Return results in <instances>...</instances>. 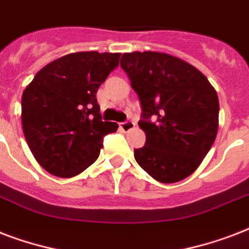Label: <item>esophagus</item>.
<instances>
[{
	"label": "esophagus",
	"mask_w": 249,
	"mask_h": 249,
	"mask_svg": "<svg viewBox=\"0 0 249 249\" xmlns=\"http://www.w3.org/2000/svg\"><path fill=\"white\" fill-rule=\"evenodd\" d=\"M136 124L133 121H125V123H120V129L123 132H130L132 129H134Z\"/></svg>",
	"instance_id": "esophagus-1"
}]
</instances>
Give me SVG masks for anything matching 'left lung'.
Returning a JSON list of instances; mask_svg holds the SVG:
<instances>
[{"label":"left lung","instance_id":"obj_1","mask_svg":"<svg viewBox=\"0 0 249 249\" xmlns=\"http://www.w3.org/2000/svg\"><path fill=\"white\" fill-rule=\"evenodd\" d=\"M120 66L140 97L146 134L136 161L154 179L174 183L193 174L218 130L217 91L197 68L166 53L133 52ZM158 120L151 123L149 117Z\"/></svg>","mask_w":249,"mask_h":249}]
</instances>
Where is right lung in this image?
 Wrapping results in <instances>:
<instances>
[{
  "instance_id": "right-lung-1",
  "label": "right lung",
  "mask_w": 249,
  "mask_h": 249,
  "mask_svg": "<svg viewBox=\"0 0 249 249\" xmlns=\"http://www.w3.org/2000/svg\"><path fill=\"white\" fill-rule=\"evenodd\" d=\"M120 53L79 52L37 72L21 95V125L46 172L71 178L98 159L103 137L119 125L102 121L95 94L119 66Z\"/></svg>"
}]
</instances>
